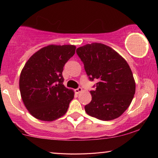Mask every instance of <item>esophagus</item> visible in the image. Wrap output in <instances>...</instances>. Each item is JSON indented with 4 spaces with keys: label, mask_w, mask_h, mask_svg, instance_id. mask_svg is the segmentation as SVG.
I'll return each instance as SVG.
<instances>
[{
    "label": "esophagus",
    "mask_w": 158,
    "mask_h": 158,
    "mask_svg": "<svg viewBox=\"0 0 158 158\" xmlns=\"http://www.w3.org/2000/svg\"><path fill=\"white\" fill-rule=\"evenodd\" d=\"M82 91H83V89H82V88H81V87H79V88L75 89V93H77V94L81 93Z\"/></svg>",
    "instance_id": "34e87169"
}]
</instances>
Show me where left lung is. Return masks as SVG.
Returning <instances> with one entry per match:
<instances>
[{
	"label": "left lung",
	"mask_w": 158,
	"mask_h": 158,
	"mask_svg": "<svg viewBox=\"0 0 158 158\" xmlns=\"http://www.w3.org/2000/svg\"><path fill=\"white\" fill-rule=\"evenodd\" d=\"M77 53L91 81L97 79L90 91L92 101L85 106L91 117L103 121L120 117L132 102L135 82L128 63L112 48L101 43L79 47Z\"/></svg>",
	"instance_id": "obj_1"
}]
</instances>
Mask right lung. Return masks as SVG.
<instances>
[{"label":"right lung","mask_w":158,"mask_h":158,"mask_svg":"<svg viewBox=\"0 0 158 158\" xmlns=\"http://www.w3.org/2000/svg\"><path fill=\"white\" fill-rule=\"evenodd\" d=\"M74 45H48L26 62L19 77V90L29 113L51 122L67 112L74 92L63 85V67L75 54Z\"/></svg>","instance_id":"add662e5"}]
</instances>
